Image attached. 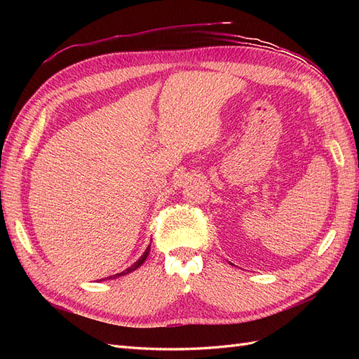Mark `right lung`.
<instances>
[{"label": "right lung", "instance_id": "1", "mask_svg": "<svg viewBox=\"0 0 359 359\" xmlns=\"http://www.w3.org/2000/svg\"><path fill=\"white\" fill-rule=\"evenodd\" d=\"M149 248H151V245H148L147 247V250H145V252H144V255L142 256H140L137 260H136V262L132 265V266H128L127 269H124V271H121V273H118V274H115V276H111V277H107V280H114V278H118V277H121V276H127V274H130V273H133V271H136L140 265H142L144 262H145V259L148 257V255H149ZM104 280V278H103Z\"/></svg>", "mask_w": 359, "mask_h": 359}]
</instances>
